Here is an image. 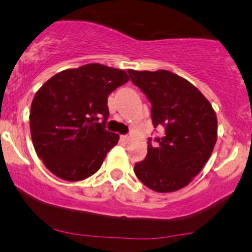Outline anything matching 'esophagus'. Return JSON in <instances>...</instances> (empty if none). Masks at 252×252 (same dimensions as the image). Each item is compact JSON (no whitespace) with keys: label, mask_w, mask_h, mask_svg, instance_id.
<instances>
[{"label":"esophagus","mask_w":252,"mask_h":252,"mask_svg":"<svg viewBox=\"0 0 252 252\" xmlns=\"http://www.w3.org/2000/svg\"><path fill=\"white\" fill-rule=\"evenodd\" d=\"M121 141L123 142V144H126V142L129 141V136H128V135H122V136H121Z\"/></svg>","instance_id":"34e87169"}]
</instances>
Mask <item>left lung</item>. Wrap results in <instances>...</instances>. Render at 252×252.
Here are the masks:
<instances>
[{"label": "left lung", "instance_id": "8db88e82", "mask_svg": "<svg viewBox=\"0 0 252 252\" xmlns=\"http://www.w3.org/2000/svg\"><path fill=\"white\" fill-rule=\"evenodd\" d=\"M131 82L150 100L160 137L148 139L147 155L135 164L137 179L156 192L187 186L210 158L217 140L213 106L189 81L166 70H128Z\"/></svg>", "mask_w": 252, "mask_h": 252}]
</instances>
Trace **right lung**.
Returning a JSON list of instances; mask_svg holds the SVG:
<instances>
[{"label": "right lung", "mask_w": 252, "mask_h": 252, "mask_svg": "<svg viewBox=\"0 0 252 252\" xmlns=\"http://www.w3.org/2000/svg\"><path fill=\"white\" fill-rule=\"evenodd\" d=\"M128 81L126 71L88 63L57 73L39 88L31 104V139L50 173L81 181L99 170L119 139L106 130L107 97Z\"/></svg>", "instance_id": "1"}]
</instances>
